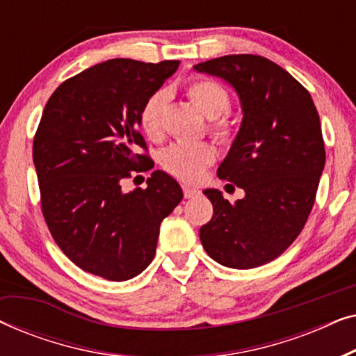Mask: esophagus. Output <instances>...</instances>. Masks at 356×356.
Masks as SVG:
<instances>
[{
	"instance_id": "obj_1",
	"label": "esophagus",
	"mask_w": 356,
	"mask_h": 356,
	"mask_svg": "<svg viewBox=\"0 0 356 356\" xmlns=\"http://www.w3.org/2000/svg\"><path fill=\"white\" fill-rule=\"evenodd\" d=\"M183 193H184V197H186V199H191V197L199 196V189L194 188V186H189V184H184Z\"/></svg>"
}]
</instances>
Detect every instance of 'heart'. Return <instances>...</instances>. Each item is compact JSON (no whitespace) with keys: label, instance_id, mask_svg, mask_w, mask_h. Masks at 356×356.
I'll return each instance as SVG.
<instances>
[{"label":"heart","instance_id":"1","mask_svg":"<svg viewBox=\"0 0 356 356\" xmlns=\"http://www.w3.org/2000/svg\"><path fill=\"white\" fill-rule=\"evenodd\" d=\"M188 97L199 111L209 120H216L225 113L230 106V97L220 84L211 79H196L188 86ZM170 94L165 89L150 94L140 106L139 124L143 133L150 139L162 136V120L167 108ZM213 134L218 139L232 136V124L225 118L216 120L212 124ZM216 159V150L206 143L172 144L163 150L162 165L170 175L183 181H197L202 178L206 168Z\"/></svg>","mask_w":356,"mask_h":356}]
</instances>
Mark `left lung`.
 <instances>
[{
  "label": "left lung",
  "mask_w": 356,
  "mask_h": 356,
  "mask_svg": "<svg viewBox=\"0 0 356 356\" xmlns=\"http://www.w3.org/2000/svg\"><path fill=\"white\" fill-rule=\"evenodd\" d=\"M194 70L225 81L243 113L217 177L245 197L230 204L218 189H204L213 216L199 238L218 264L259 267L296 240L313 209L325 163L318 110L309 92L267 58L228 55Z\"/></svg>",
  "instance_id": "8db88e82"
}]
</instances>
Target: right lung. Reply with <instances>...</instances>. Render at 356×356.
<instances>
[{
    "label": "right lung",
    "instance_id": "1",
    "mask_svg": "<svg viewBox=\"0 0 356 356\" xmlns=\"http://www.w3.org/2000/svg\"><path fill=\"white\" fill-rule=\"evenodd\" d=\"M178 65L104 61L63 82L42 113L33 165L43 217L61 251L106 280H129L152 262L160 223L183 199L162 170L145 189H121L131 172L152 168L138 154L145 149L139 111Z\"/></svg>",
    "mask_w": 356,
    "mask_h": 356
}]
</instances>
